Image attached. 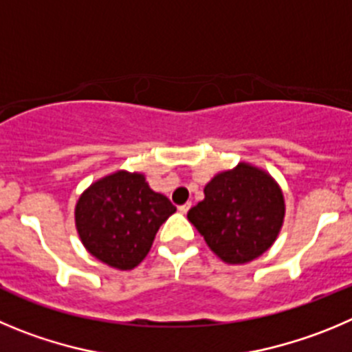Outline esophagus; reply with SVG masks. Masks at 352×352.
Returning <instances> with one entry per match:
<instances>
[{
    "label": "esophagus",
    "instance_id": "1",
    "mask_svg": "<svg viewBox=\"0 0 352 352\" xmlns=\"http://www.w3.org/2000/svg\"><path fill=\"white\" fill-rule=\"evenodd\" d=\"M189 208H191V203H184V205L179 206V212L180 213H187V212H189Z\"/></svg>",
    "mask_w": 352,
    "mask_h": 352
}]
</instances>
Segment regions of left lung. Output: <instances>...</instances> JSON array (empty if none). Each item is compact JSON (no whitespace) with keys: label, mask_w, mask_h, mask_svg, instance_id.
Masks as SVG:
<instances>
[{"label":"left lung","mask_w":352,"mask_h":352,"mask_svg":"<svg viewBox=\"0 0 352 352\" xmlns=\"http://www.w3.org/2000/svg\"><path fill=\"white\" fill-rule=\"evenodd\" d=\"M283 217L278 184L245 163L213 177L205 187V199L187 212L206 245L229 264L261 257L274 243Z\"/></svg>","instance_id":"1"}]
</instances>
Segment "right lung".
<instances>
[{"instance_id": "add662e5", "label": "right lung", "mask_w": 352, "mask_h": 352, "mask_svg": "<svg viewBox=\"0 0 352 352\" xmlns=\"http://www.w3.org/2000/svg\"><path fill=\"white\" fill-rule=\"evenodd\" d=\"M140 173L116 172L91 184L76 205V228L87 250L104 264L133 269L144 261L157 229L175 212Z\"/></svg>"}]
</instances>
